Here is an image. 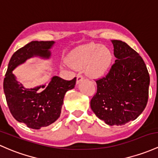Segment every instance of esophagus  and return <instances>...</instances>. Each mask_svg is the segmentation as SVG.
I'll return each mask as SVG.
<instances>
[{"mask_svg": "<svg viewBox=\"0 0 158 158\" xmlns=\"http://www.w3.org/2000/svg\"><path fill=\"white\" fill-rule=\"evenodd\" d=\"M83 79H84L83 75H81V74H77V84H79L81 81H83Z\"/></svg>", "mask_w": 158, "mask_h": 158, "instance_id": "esophagus-1", "label": "esophagus"}]
</instances>
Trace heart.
Here are the masks:
<instances>
[{
	"mask_svg": "<svg viewBox=\"0 0 158 158\" xmlns=\"http://www.w3.org/2000/svg\"><path fill=\"white\" fill-rule=\"evenodd\" d=\"M112 59L111 50L99 44H89L71 52L67 58L69 65L77 69L86 67L90 77H99L105 74Z\"/></svg>",
	"mask_w": 158,
	"mask_h": 158,
	"instance_id": "heart-1",
	"label": "heart"
}]
</instances>
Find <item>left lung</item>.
Here are the masks:
<instances>
[{
  "label": "left lung",
  "mask_w": 158,
  "mask_h": 158,
  "mask_svg": "<svg viewBox=\"0 0 158 158\" xmlns=\"http://www.w3.org/2000/svg\"><path fill=\"white\" fill-rule=\"evenodd\" d=\"M117 59L105 77L96 80L91 109L110 126L136 119L146 107L150 77L139 54L121 40H111Z\"/></svg>",
  "instance_id": "8db88e82"
}]
</instances>
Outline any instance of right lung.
<instances>
[{"instance_id":"right-lung-1","label":"right lung","mask_w":158,"mask_h":158,"mask_svg":"<svg viewBox=\"0 0 158 158\" xmlns=\"http://www.w3.org/2000/svg\"><path fill=\"white\" fill-rule=\"evenodd\" d=\"M54 41H31L12 56L4 80V91L10 113L17 121L39 130L54 123L60 116L65 93L74 87L76 77L65 81L54 76L47 86L25 89L16 81L13 70L34 56L48 59Z\"/></svg>"}]
</instances>
